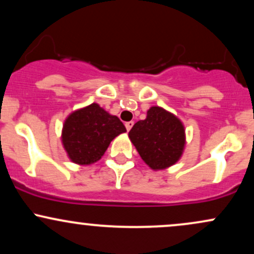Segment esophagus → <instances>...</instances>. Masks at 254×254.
Listing matches in <instances>:
<instances>
[{"mask_svg":"<svg viewBox=\"0 0 254 254\" xmlns=\"http://www.w3.org/2000/svg\"><path fill=\"white\" fill-rule=\"evenodd\" d=\"M132 127H133V122H127V123H125V127H127V131H130Z\"/></svg>","mask_w":254,"mask_h":254,"instance_id":"obj_1","label":"esophagus"}]
</instances>
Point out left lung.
<instances>
[{
    "label": "left lung",
    "instance_id": "obj_1",
    "mask_svg": "<svg viewBox=\"0 0 254 254\" xmlns=\"http://www.w3.org/2000/svg\"><path fill=\"white\" fill-rule=\"evenodd\" d=\"M129 138L154 171L165 170L179 161L186 143L182 121L159 106H151L147 118L133 125Z\"/></svg>",
    "mask_w": 254,
    "mask_h": 254
}]
</instances>
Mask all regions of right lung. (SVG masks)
Listing matches in <instances>:
<instances>
[{
	"label": "right lung",
	"mask_w": 254,
	"mask_h": 254,
	"mask_svg": "<svg viewBox=\"0 0 254 254\" xmlns=\"http://www.w3.org/2000/svg\"><path fill=\"white\" fill-rule=\"evenodd\" d=\"M127 131L117 116L93 103L71 112L64 121L62 143L74 164L90 165L101 159L113 138Z\"/></svg>",
	"instance_id": "1"
}]
</instances>
